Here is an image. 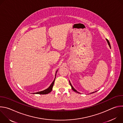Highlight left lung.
I'll return each instance as SVG.
<instances>
[{"instance_id":"left-lung-1","label":"left lung","mask_w":123,"mask_h":123,"mask_svg":"<svg viewBox=\"0 0 123 123\" xmlns=\"http://www.w3.org/2000/svg\"><path fill=\"white\" fill-rule=\"evenodd\" d=\"M106 40H107V42H108V44H109V46H110V47L111 48V45H110V42H109V41L107 39H106ZM69 84H70V85L71 86H72V90L74 91V92H77V93H79L74 88V87L72 85V84H71V82H70V81H69ZM92 93H94V92H92Z\"/></svg>"}]
</instances>
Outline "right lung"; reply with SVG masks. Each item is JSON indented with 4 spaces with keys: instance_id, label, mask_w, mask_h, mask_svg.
I'll return each instance as SVG.
<instances>
[{
    "instance_id": "add662e5",
    "label": "right lung",
    "mask_w": 123,
    "mask_h": 123,
    "mask_svg": "<svg viewBox=\"0 0 123 123\" xmlns=\"http://www.w3.org/2000/svg\"><path fill=\"white\" fill-rule=\"evenodd\" d=\"M57 72V71L56 72V74H55V76H56ZM55 80V78L54 81L52 82V83L51 84V85L49 86L48 87V89H46V90H44L43 91H41V92H36V93H34V94H48V93H49L50 92H51V91L52 90V87H53V86H54Z\"/></svg>"
}]
</instances>
